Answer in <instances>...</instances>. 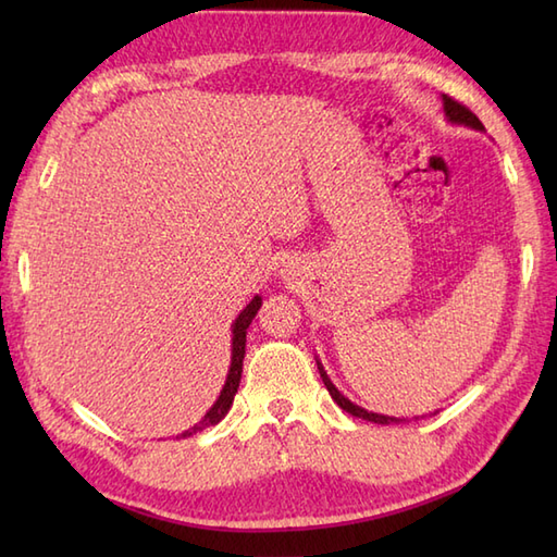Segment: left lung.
Instances as JSON below:
<instances>
[{"mask_svg": "<svg viewBox=\"0 0 557 557\" xmlns=\"http://www.w3.org/2000/svg\"><path fill=\"white\" fill-rule=\"evenodd\" d=\"M443 102H445V114H447V120L449 122H455V124H465V126H471V128H483V124L479 122V116L471 112L467 104H461V102H457L455 98H449V96H443ZM318 371H321V377H323V383H325V387H327V393L333 395V399L337 401V405L345 409V411H349L351 417H359V419H366V421H373V423H389V421H397V419H393V417H383V413H373V411H366V409H361V407H357L354 405V401H349L345 395L339 393V389L330 383V377H327V373L323 371V366L318 363Z\"/></svg>", "mask_w": 557, "mask_h": 557, "instance_id": "8db88e82", "label": "left lung"}]
</instances>
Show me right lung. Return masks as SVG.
<instances>
[{
	"label": "right lung",
	"instance_id": "right-lung-1",
	"mask_svg": "<svg viewBox=\"0 0 557 557\" xmlns=\"http://www.w3.org/2000/svg\"><path fill=\"white\" fill-rule=\"evenodd\" d=\"M260 304H263V301H260V297H253V301L246 306V309L239 313V318H236L234 330H232V366H230V373H227V383H224L218 401L210 407L206 417L194 425V429L184 431L180 437L196 435L203 429H208V425L220 423L224 419V413L230 411L234 395H236V387H239V381H242V366H244V354H246V349H244L246 347V327L251 325V321L260 309Z\"/></svg>",
	"mask_w": 557,
	"mask_h": 557
}]
</instances>
